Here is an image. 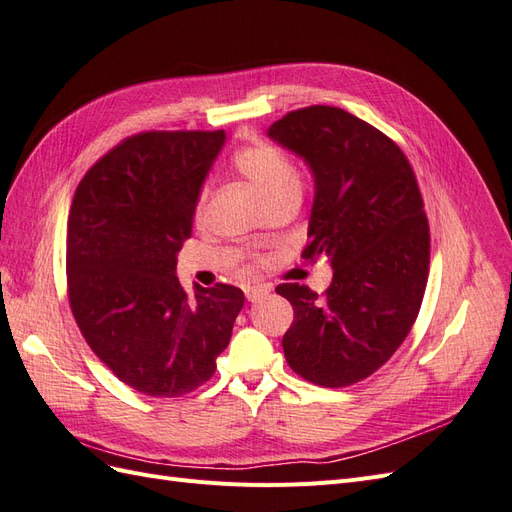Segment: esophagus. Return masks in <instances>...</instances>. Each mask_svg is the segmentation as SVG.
Instances as JSON below:
<instances>
[{
    "label": "esophagus",
    "instance_id": "34e87169",
    "mask_svg": "<svg viewBox=\"0 0 512 512\" xmlns=\"http://www.w3.org/2000/svg\"><path fill=\"white\" fill-rule=\"evenodd\" d=\"M268 287H261V285H246L244 287V293H246V300L249 302H257V300H261L263 295H268Z\"/></svg>",
    "mask_w": 512,
    "mask_h": 512
}]
</instances>
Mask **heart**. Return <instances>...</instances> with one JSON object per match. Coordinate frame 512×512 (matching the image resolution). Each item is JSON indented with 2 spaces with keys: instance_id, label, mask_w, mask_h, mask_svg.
Wrapping results in <instances>:
<instances>
[{
  "instance_id": "1",
  "label": "heart",
  "mask_w": 512,
  "mask_h": 512,
  "mask_svg": "<svg viewBox=\"0 0 512 512\" xmlns=\"http://www.w3.org/2000/svg\"><path fill=\"white\" fill-rule=\"evenodd\" d=\"M236 170L251 180V183L261 191L270 204H276L278 200H285L291 195H300V170L295 166V161L270 142H257L240 148L234 155ZM210 187L204 185L197 197L195 212L202 214L208 202Z\"/></svg>"
}]
</instances>
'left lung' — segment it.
<instances>
[{
	"label": "left lung",
	"mask_w": 512,
	"mask_h": 512,
	"mask_svg": "<svg viewBox=\"0 0 512 512\" xmlns=\"http://www.w3.org/2000/svg\"><path fill=\"white\" fill-rule=\"evenodd\" d=\"M268 136L315 176L302 257L334 268L323 298L298 283L276 287L295 312L285 359L308 383L355 385L398 351L423 302L430 225L415 172L383 131L334 106L293 110Z\"/></svg>",
	"instance_id": "obj_1"
}]
</instances>
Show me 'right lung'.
<instances>
[{
  "mask_svg": "<svg viewBox=\"0 0 512 512\" xmlns=\"http://www.w3.org/2000/svg\"><path fill=\"white\" fill-rule=\"evenodd\" d=\"M225 131H142L76 187L65 270L72 315L91 351L144 395L180 398L217 370L244 293L178 283L204 178Z\"/></svg>",
  "mask_w": 512,
  "mask_h": 512,
  "instance_id": "1",
  "label": "right lung"
}]
</instances>
